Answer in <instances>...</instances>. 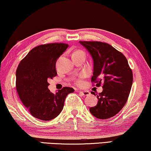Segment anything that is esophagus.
Segmentation results:
<instances>
[{
  "label": "esophagus",
  "instance_id": "34e87169",
  "mask_svg": "<svg viewBox=\"0 0 151 151\" xmlns=\"http://www.w3.org/2000/svg\"><path fill=\"white\" fill-rule=\"evenodd\" d=\"M78 92L80 93H81L82 96H88V95H90V92L88 91H78Z\"/></svg>",
  "mask_w": 151,
  "mask_h": 151
}]
</instances>
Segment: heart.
<instances>
[{"instance_id": "heart-1", "label": "heart", "mask_w": 151, "mask_h": 151, "mask_svg": "<svg viewBox=\"0 0 151 151\" xmlns=\"http://www.w3.org/2000/svg\"><path fill=\"white\" fill-rule=\"evenodd\" d=\"M84 53L83 52H82V51H76L75 53ZM76 84H78V85H81V84H82V81L81 80H77V81H76Z\"/></svg>"}]
</instances>
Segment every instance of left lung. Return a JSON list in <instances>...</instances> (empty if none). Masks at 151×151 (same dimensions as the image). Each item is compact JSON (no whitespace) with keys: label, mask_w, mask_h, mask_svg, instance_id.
Here are the masks:
<instances>
[{"label":"left lung","mask_w":151,"mask_h":151,"mask_svg":"<svg viewBox=\"0 0 151 151\" xmlns=\"http://www.w3.org/2000/svg\"><path fill=\"white\" fill-rule=\"evenodd\" d=\"M93 61L92 82L103 91L97 95L96 106L89 111L98 119H108L118 113L129 98L133 84V73L126 57L111 45L102 42H79ZM96 96L95 93H93Z\"/></svg>","instance_id":"1"}]
</instances>
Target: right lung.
<instances>
[{"label":"right lung","instance_id":"right-lung-1","mask_svg":"<svg viewBox=\"0 0 151 151\" xmlns=\"http://www.w3.org/2000/svg\"><path fill=\"white\" fill-rule=\"evenodd\" d=\"M69 45L50 43L32 49L16 70V86L19 98L33 116L41 120L54 119L61 113L65 98L74 89L63 87L55 93L48 88V79L57 75L55 63Z\"/></svg>","mask_w":151,"mask_h":151}]
</instances>
